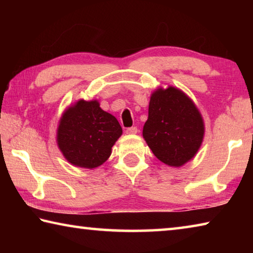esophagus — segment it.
I'll list each match as a JSON object with an SVG mask.
<instances>
[{
	"label": "esophagus",
	"instance_id": "1",
	"mask_svg": "<svg viewBox=\"0 0 253 253\" xmlns=\"http://www.w3.org/2000/svg\"><path fill=\"white\" fill-rule=\"evenodd\" d=\"M138 131V129H137V127H129V128H127L126 129V132L127 134H136V132Z\"/></svg>",
	"mask_w": 253,
	"mask_h": 253
}]
</instances>
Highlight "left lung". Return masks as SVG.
Listing matches in <instances>:
<instances>
[{
    "mask_svg": "<svg viewBox=\"0 0 253 253\" xmlns=\"http://www.w3.org/2000/svg\"><path fill=\"white\" fill-rule=\"evenodd\" d=\"M203 135V119L185 93L174 87L153 93L143 136L158 160L182 166L199 151Z\"/></svg>",
    "mask_w": 253,
    "mask_h": 253,
    "instance_id": "8db88e82",
    "label": "left lung"
}]
</instances>
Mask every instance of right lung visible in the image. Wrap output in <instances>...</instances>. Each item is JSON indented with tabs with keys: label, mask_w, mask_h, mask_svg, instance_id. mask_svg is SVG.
Masks as SVG:
<instances>
[{
	"label": "right lung",
	"mask_w": 253,
	"mask_h": 253,
	"mask_svg": "<svg viewBox=\"0 0 253 253\" xmlns=\"http://www.w3.org/2000/svg\"><path fill=\"white\" fill-rule=\"evenodd\" d=\"M123 129L116 118L102 110L96 100H79L60 121L58 145L68 162L84 169L105 163Z\"/></svg>",
	"instance_id": "add662e5"
}]
</instances>
